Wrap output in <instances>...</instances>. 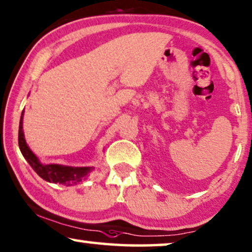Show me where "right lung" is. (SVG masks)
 Returning <instances> with one entry per match:
<instances>
[{
	"mask_svg": "<svg viewBox=\"0 0 252 252\" xmlns=\"http://www.w3.org/2000/svg\"><path fill=\"white\" fill-rule=\"evenodd\" d=\"M23 119L24 111L21 114L20 123H19V134H18V143L19 149L23 153L24 158L31 165L36 174L43 180L49 182V183H59L71 187L79 183V182L85 181L91 171L94 170V167H71L59 165V163H42L39 161L38 157L28 147L26 140H25V134L23 130Z\"/></svg>",
	"mask_w": 252,
	"mask_h": 252,
	"instance_id": "right-lung-1",
	"label": "right lung"
}]
</instances>
